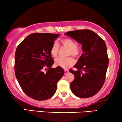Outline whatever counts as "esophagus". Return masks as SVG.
<instances>
[{
  "label": "esophagus",
  "mask_w": 122,
  "mask_h": 122,
  "mask_svg": "<svg viewBox=\"0 0 122 122\" xmlns=\"http://www.w3.org/2000/svg\"><path fill=\"white\" fill-rule=\"evenodd\" d=\"M68 73H69V71H68V70H65V71H64V74H68Z\"/></svg>",
  "instance_id": "34e87169"
}]
</instances>
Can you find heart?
<instances>
[{"instance_id":"heart-1","label":"heart","mask_w":122,"mask_h":122,"mask_svg":"<svg viewBox=\"0 0 122 122\" xmlns=\"http://www.w3.org/2000/svg\"><path fill=\"white\" fill-rule=\"evenodd\" d=\"M61 41L62 46L68 49L67 56H73L75 58H78L81 56L82 51L81 46L79 44H76L74 40L69 38H64ZM59 51V44L56 41H54L51 48V56L56 57L58 56ZM55 63L57 66H61L64 69H67L74 64L75 61L71 56L67 58L59 57L56 59Z\"/></svg>"}]
</instances>
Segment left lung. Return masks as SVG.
Listing matches in <instances>:
<instances>
[{
	"label": "left lung",
	"instance_id": "obj_1",
	"mask_svg": "<svg viewBox=\"0 0 122 122\" xmlns=\"http://www.w3.org/2000/svg\"><path fill=\"white\" fill-rule=\"evenodd\" d=\"M66 35L82 44L83 51L74 66L77 71H69L75 76L71 84V91L79 98L94 96L101 90L106 79L109 63L106 43L89 29L68 31Z\"/></svg>",
	"mask_w": 122,
	"mask_h": 122
}]
</instances>
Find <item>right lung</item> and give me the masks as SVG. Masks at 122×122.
<instances>
[{
    "label": "right lung",
    "instance_id": "right-lung-1",
    "mask_svg": "<svg viewBox=\"0 0 122 122\" xmlns=\"http://www.w3.org/2000/svg\"><path fill=\"white\" fill-rule=\"evenodd\" d=\"M59 36L33 33L16 48L15 74L23 91L30 98L37 101L51 98L56 92L57 83L64 75V69L61 66L51 68L54 61L51 48ZM44 70L47 71L46 73Z\"/></svg>",
    "mask_w": 122,
    "mask_h": 122
}]
</instances>
